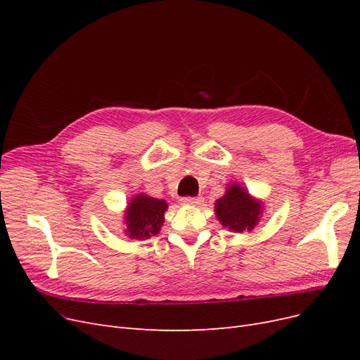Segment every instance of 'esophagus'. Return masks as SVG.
I'll return each mask as SVG.
<instances>
[{
    "label": "esophagus",
    "mask_w": 360,
    "mask_h": 360,
    "mask_svg": "<svg viewBox=\"0 0 360 360\" xmlns=\"http://www.w3.org/2000/svg\"><path fill=\"white\" fill-rule=\"evenodd\" d=\"M181 202L188 204V205H198L202 202V198L201 197H184V198H181Z\"/></svg>",
    "instance_id": "1"
}]
</instances>
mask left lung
I'll return each instance as SVG.
<instances>
[{
    "instance_id": "8db88e82",
    "label": "left lung",
    "mask_w": 360,
    "mask_h": 360,
    "mask_svg": "<svg viewBox=\"0 0 360 360\" xmlns=\"http://www.w3.org/2000/svg\"><path fill=\"white\" fill-rule=\"evenodd\" d=\"M261 204L249 197L238 184L228 188L222 198L216 201V216L221 224L233 231H250L259 221Z\"/></svg>"
}]
</instances>
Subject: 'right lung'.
I'll list each match as a JSON object with an SVG mask.
<instances>
[{
	"instance_id": "right-lung-1",
	"label": "right lung",
	"mask_w": 360,
	"mask_h": 360,
	"mask_svg": "<svg viewBox=\"0 0 360 360\" xmlns=\"http://www.w3.org/2000/svg\"><path fill=\"white\" fill-rule=\"evenodd\" d=\"M167 209V201L147 197V195H138L127 205L126 234L130 238H148L150 236H156Z\"/></svg>"
}]
</instances>
